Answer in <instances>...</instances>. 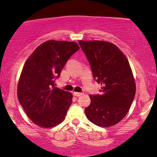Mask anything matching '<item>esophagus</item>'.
Masks as SVG:
<instances>
[{"label": "esophagus", "mask_w": 157, "mask_h": 157, "mask_svg": "<svg viewBox=\"0 0 157 157\" xmlns=\"http://www.w3.org/2000/svg\"><path fill=\"white\" fill-rule=\"evenodd\" d=\"M82 93H78V92H73V95L75 97H80V96L82 95Z\"/></svg>", "instance_id": "1"}]
</instances>
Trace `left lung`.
Here are the masks:
<instances>
[{
    "label": "left lung",
    "mask_w": 157,
    "mask_h": 157,
    "mask_svg": "<svg viewBox=\"0 0 157 157\" xmlns=\"http://www.w3.org/2000/svg\"><path fill=\"white\" fill-rule=\"evenodd\" d=\"M92 70L101 84V94L89 95L90 104L85 108L87 119L102 127L117 124L129 112L136 95V83L129 61L118 47L101 40H79Z\"/></svg>",
    "instance_id": "8db88e82"
}]
</instances>
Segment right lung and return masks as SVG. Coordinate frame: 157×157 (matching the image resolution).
I'll list each match as a JSON object with an SVG mask.
<instances>
[{"instance_id": "1", "label": "right lung", "mask_w": 157, "mask_h": 157, "mask_svg": "<svg viewBox=\"0 0 157 157\" xmlns=\"http://www.w3.org/2000/svg\"><path fill=\"white\" fill-rule=\"evenodd\" d=\"M78 49L75 42L48 40L25 62L18 81V99L28 117L37 126L51 128L64 120L72 95L55 87V78Z\"/></svg>"}]
</instances>
